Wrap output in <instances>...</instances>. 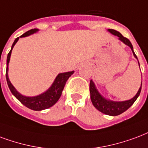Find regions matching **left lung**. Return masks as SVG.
I'll use <instances>...</instances> for the list:
<instances>
[{
  "instance_id": "left-lung-1",
  "label": "left lung",
  "mask_w": 148,
  "mask_h": 148,
  "mask_svg": "<svg viewBox=\"0 0 148 148\" xmlns=\"http://www.w3.org/2000/svg\"><path fill=\"white\" fill-rule=\"evenodd\" d=\"M108 31H110L111 34H113L115 35V36H118L119 38V40H121V41H122L123 43L125 44L126 45L130 46V48H131V49H132L134 56L137 59L136 56V54L134 53V51H133V48H132V44H131V42H130V40H129L128 38L123 37L120 33L118 32V31H116L114 29H108ZM139 65H140V63H139ZM89 91H90V97L91 100H92V103L93 106L97 109V110H99L102 113L105 114H108V115L116 116L119 115V114H122L123 112H125V110H128V109L134 103V102L136 101V99H137L138 96H140V93L141 92V86L140 88H139L138 92L136 93V95L132 99L123 102H114L104 99V98L98 92V91L96 90V87H95V85H94V83L92 82V80L90 81V84H89Z\"/></svg>"
}]
</instances>
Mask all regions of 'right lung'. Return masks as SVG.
<instances>
[{"label": "right lung", "instance_id": "obj_1", "mask_svg": "<svg viewBox=\"0 0 148 148\" xmlns=\"http://www.w3.org/2000/svg\"><path fill=\"white\" fill-rule=\"evenodd\" d=\"M38 29H32L27 31L25 34L22 35L21 38L27 37L29 35L32 34L34 33L37 32ZM18 38H17L14 41L12 46L11 51L8 52L7 57V69H6V79H7V83L8 85L10 91L12 92V93L16 96V99H18L19 101L21 102L22 103L26 106L27 108H29L33 110H41L47 109V108H51L52 106L58 101V99H60V96L62 94L64 86L66 85V81L68 78L71 77L72 74H74V71L71 72H66V73H61L58 75L55 82H53L51 88H49V90L46 91L45 92H44L41 95H39L38 96H34V97H27V96H22L21 94H19L16 90V88H14V86L12 85V83L10 82L9 79H8V63H9L10 56H11V53H12V50L13 47L16 45V43L18 41Z\"/></svg>", "mask_w": 148, "mask_h": 148}]
</instances>
